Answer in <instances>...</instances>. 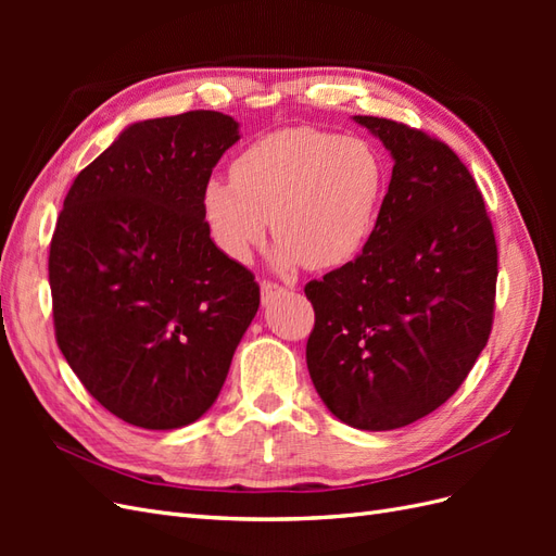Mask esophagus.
Wrapping results in <instances>:
<instances>
[{
  "instance_id": "esophagus-1",
  "label": "esophagus",
  "mask_w": 556,
  "mask_h": 556,
  "mask_svg": "<svg viewBox=\"0 0 556 556\" xmlns=\"http://www.w3.org/2000/svg\"><path fill=\"white\" fill-rule=\"evenodd\" d=\"M282 292H285V288H280L278 282L262 280V301H264V304H268V301H271L278 294H282Z\"/></svg>"
}]
</instances>
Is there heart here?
<instances>
[{
  "mask_svg": "<svg viewBox=\"0 0 556 556\" xmlns=\"http://www.w3.org/2000/svg\"><path fill=\"white\" fill-rule=\"evenodd\" d=\"M387 174L378 150L313 127L266 134L231 162V178H211L201 211L231 260H248L274 225L282 266L336 268L371 239ZM275 220H270V215Z\"/></svg>",
  "mask_w": 556,
  "mask_h": 556,
  "instance_id": "1",
  "label": "heart"
}]
</instances>
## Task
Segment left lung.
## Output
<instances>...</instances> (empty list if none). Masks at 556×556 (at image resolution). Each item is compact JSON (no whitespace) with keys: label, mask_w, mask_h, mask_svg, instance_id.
<instances>
[{"label":"left lung","mask_w":556,"mask_h":556,"mask_svg":"<svg viewBox=\"0 0 556 556\" xmlns=\"http://www.w3.org/2000/svg\"><path fill=\"white\" fill-rule=\"evenodd\" d=\"M394 157L362 255L311 280L306 364L341 422L390 431L459 390L490 339L498 250L482 192L427 131L355 115Z\"/></svg>","instance_id":"left-lung-1"}]
</instances>
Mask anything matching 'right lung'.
Here are the masks:
<instances>
[{
    "mask_svg": "<svg viewBox=\"0 0 556 556\" xmlns=\"http://www.w3.org/2000/svg\"><path fill=\"white\" fill-rule=\"evenodd\" d=\"M239 123L188 111L129 125L83 169L50 241L55 339L83 387L141 429L220 394L260 285L211 241L201 192Z\"/></svg>",
    "mask_w": 556,
    "mask_h": 556,
    "instance_id": "right-lung-1",
    "label": "right lung"
}]
</instances>
